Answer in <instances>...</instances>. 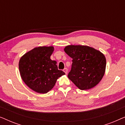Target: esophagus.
Returning a JSON list of instances; mask_svg holds the SVG:
<instances>
[{"label": "esophagus", "instance_id": "obj_1", "mask_svg": "<svg viewBox=\"0 0 125 125\" xmlns=\"http://www.w3.org/2000/svg\"><path fill=\"white\" fill-rule=\"evenodd\" d=\"M63 71L64 72H65V74H66L68 73V69L66 68H64V70H63Z\"/></svg>", "mask_w": 125, "mask_h": 125}]
</instances>
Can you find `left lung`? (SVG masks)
Instances as JSON below:
<instances>
[{
  "label": "left lung",
  "instance_id": "obj_1",
  "mask_svg": "<svg viewBox=\"0 0 125 125\" xmlns=\"http://www.w3.org/2000/svg\"><path fill=\"white\" fill-rule=\"evenodd\" d=\"M65 52L72 58L68 77L80 90L90 89L100 83L105 74L106 58L99 51L84 45H68Z\"/></svg>",
  "mask_w": 125,
  "mask_h": 125
}]
</instances>
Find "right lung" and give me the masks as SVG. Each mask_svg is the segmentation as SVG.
<instances>
[{"label": "right lung", "mask_w": 125, "mask_h": 125, "mask_svg": "<svg viewBox=\"0 0 125 125\" xmlns=\"http://www.w3.org/2000/svg\"><path fill=\"white\" fill-rule=\"evenodd\" d=\"M53 47H39L22 56L19 63L20 76L29 88L39 93H47L56 80L65 74L58 69L56 61L51 59Z\"/></svg>", "instance_id": "right-lung-1"}]
</instances>
